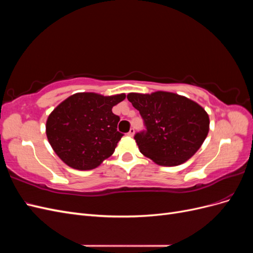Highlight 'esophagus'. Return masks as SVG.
Listing matches in <instances>:
<instances>
[{"label":"esophagus","mask_w":253,"mask_h":253,"mask_svg":"<svg viewBox=\"0 0 253 253\" xmlns=\"http://www.w3.org/2000/svg\"><path fill=\"white\" fill-rule=\"evenodd\" d=\"M134 134H135V128H134V127H131V129H129L128 133H127V136H129V137H133V136H134Z\"/></svg>","instance_id":"obj_1"}]
</instances>
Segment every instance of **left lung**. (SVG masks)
<instances>
[{"label": "left lung", "mask_w": 253, "mask_h": 253, "mask_svg": "<svg viewBox=\"0 0 253 253\" xmlns=\"http://www.w3.org/2000/svg\"><path fill=\"white\" fill-rule=\"evenodd\" d=\"M127 100L138 110L145 129L134 139L144 156L173 167L192 157L209 132V116L200 104L168 91L131 93Z\"/></svg>", "instance_id": "obj_1"}]
</instances>
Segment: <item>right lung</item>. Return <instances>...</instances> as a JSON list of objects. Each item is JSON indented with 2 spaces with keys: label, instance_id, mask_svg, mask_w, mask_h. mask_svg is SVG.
I'll use <instances>...</instances> for the list:
<instances>
[{
  "label": "right lung",
  "instance_id": "add662e5",
  "mask_svg": "<svg viewBox=\"0 0 253 253\" xmlns=\"http://www.w3.org/2000/svg\"><path fill=\"white\" fill-rule=\"evenodd\" d=\"M125 98L78 93L61 102L46 121L47 139L56 154L77 170L95 169L110 157L124 136L112 109Z\"/></svg>",
  "mask_w": 253,
  "mask_h": 253
}]
</instances>
